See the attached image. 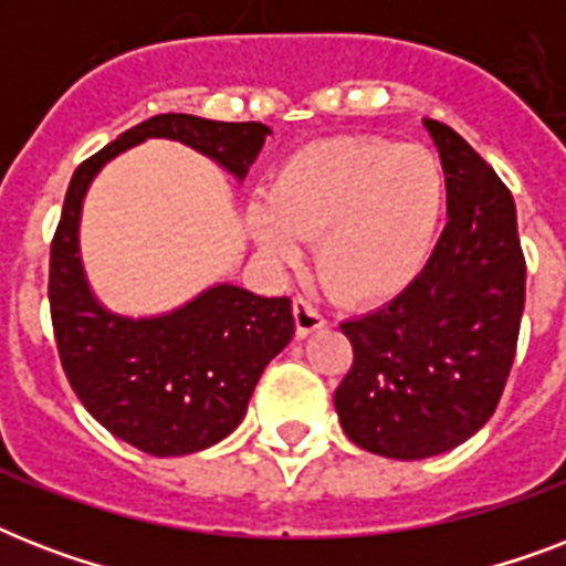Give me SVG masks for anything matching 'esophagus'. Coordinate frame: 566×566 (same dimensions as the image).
<instances>
[{
  "label": "esophagus",
  "instance_id": "esophagus-1",
  "mask_svg": "<svg viewBox=\"0 0 566 566\" xmlns=\"http://www.w3.org/2000/svg\"><path fill=\"white\" fill-rule=\"evenodd\" d=\"M293 317H296V335L300 337H308L311 332L326 326V317L308 300H293Z\"/></svg>",
  "mask_w": 566,
  "mask_h": 566
}]
</instances>
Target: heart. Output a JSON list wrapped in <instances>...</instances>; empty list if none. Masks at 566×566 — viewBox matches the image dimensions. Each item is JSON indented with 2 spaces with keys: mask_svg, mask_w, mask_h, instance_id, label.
I'll return each instance as SVG.
<instances>
[{
  "mask_svg": "<svg viewBox=\"0 0 566 566\" xmlns=\"http://www.w3.org/2000/svg\"><path fill=\"white\" fill-rule=\"evenodd\" d=\"M443 211V172L422 146L332 137L302 146L249 213L273 264L314 240L319 282L344 302H381L420 275Z\"/></svg>",
  "mask_w": 566,
  "mask_h": 566,
  "instance_id": "heart-1",
  "label": "heart"
}]
</instances>
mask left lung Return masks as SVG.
Wrapping results in <instances>:
<instances>
[{"label": "left lung", "instance_id": "1", "mask_svg": "<svg viewBox=\"0 0 566 566\" xmlns=\"http://www.w3.org/2000/svg\"><path fill=\"white\" fill-rule=\"evenodd\" d=\"M422 126L438 146L449 222L396 300L340 326L355 361L335 390L346 438L396 461L449 452L491 420L526 305L511 190L458 132Z\"/></svg>", "mask_w": 566, "mask_h": 566}]
</instances>
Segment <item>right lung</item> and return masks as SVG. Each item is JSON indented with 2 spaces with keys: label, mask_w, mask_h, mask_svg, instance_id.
Returning a JSON list of instances; mask_svg holds the SVG:
<instances>
[{
  "label": "right lung",
  "mask_w": 566,
  "mask_h": 566,
  "mask_svg": "<svg viewBox=\"0 0 566 566\" xmlns=\"http://www.w3.org/2000/svg\"><path fill=\"white\" fill-rule=\"evenodd\" d=\"M266 135L264 123L158 114L87 158L66 188L49 258L57 355L93 420L146 455H190L229 438L264 367L291 344L293 308L287 296L266 300L229 282L155 317L105 308L78 255L84 196L105 164L149 137L179 140L243 181Z\"/></svg>",
  "instance_id": "add662e5"
}]
</instances>
